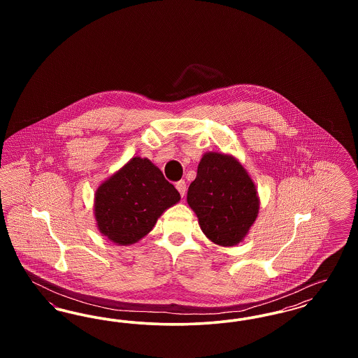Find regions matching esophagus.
I'll use <instances>...</instances> for the list:
<instances>
[{"mask_svg":"<svg viewBox=\"0 0 358 358\" xmlns=\"http://www.w3.org/2000/svg\"><path fill=\"white\" fill-rule=\"evenodd\" d=\"M176 187H177V190L180 192L181 197H184V196H185V192H187V184H185V181L181 180V181L176 182Z\"/></svg>","mask_w":358,"mask_h":358,"instance_id":"esophagus-1","label":"esophagus"}]
</instances>
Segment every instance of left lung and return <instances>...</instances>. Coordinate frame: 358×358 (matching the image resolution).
<instances>
[{"label":"left lung","instance_id":"8db88e82","mask_svg":"<svg viewBox=\"0 0 358 358\" xmlns=\"http://www.w3.org/2000/svg\"><path fill=\"white\" fill-rule=\"evenodd\" d=\"M187 201L205 236L222 247H234L244 240L260 208L250 173L236 157L219 152L203 154Z\"/></svg>","mask_w":358,"mask_h":358}]
</instances>
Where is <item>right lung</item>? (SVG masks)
Masks as SVG:
<instances>
[{
	"mask_svg": "<svg viewBox=\"0 0 358 358\" xmlns=\"http://www.w3.org/2000/svg\"><path fill=\"white\" fill-rule=\"evenodd\" d=\"M181 200L149 158L133 157L95 190L94 217L103 236L118 245L145 238L162 213Z\"/></svg>",
	"mask_w": 358,
	"mask_h": 358,
	"instance_id": "add662e5",
	"label": "right lung"
}]
</instances>
